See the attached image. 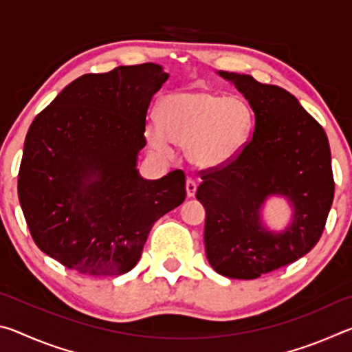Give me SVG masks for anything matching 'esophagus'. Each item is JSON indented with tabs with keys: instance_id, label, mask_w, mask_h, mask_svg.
<instances>
[{
	"instance_id": "obj_1",
	"label": "esophagus",
	"mask_w": 352,
	"mask_h": 352,
	"mask_svg": "<svg viewBox=\"0 0 352 352\" xmlns=\"http://www.w3.org/2000/svg\"><path fill=\"white\" fill-rule=\"evenodd\" d=\"M195 190H197V184H195L194 180H190V178H188V180H186V194H188V197H194Z\"/></svg>"
}]
</instances>
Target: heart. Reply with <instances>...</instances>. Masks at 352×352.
<instances>
[{
  "instance_id": "obj_1",
  "label": "heart",
  "mask_w": 352,
  "mask_h": 352,
  "mask_svg": "<svg viewBox=\"0 0 352 352\" xmlns=\"http://www.w3.org/2000/svg\"><path fill=\"white\" fill-rule=\"evenodd\" d=\"M160 122H147L146 140L162 158L174 155L172 142L184 144L186 157L200 169L230 164L247 147L254 126L252 105L239 94L208 90L168 94L158 107Z\"/></svg>"
}]
</instances>
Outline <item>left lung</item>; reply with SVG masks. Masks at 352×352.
Returning <instances> with one entry per match:
<instances>
[{"instance_id": "8db88e82", "label": "left lung", "mask_w": 352, "mask_h": 352, "mask_svg": "<svg viewBox=\"0 0 352 352\" xmlns=\"http://www.w3.org/2000/svg\"><path fill=\"white\" fill-rule=\"evenodd\" d=\"M217 74L252 105L254 130L234 162L204 172L195 197L206 211L205 248L212 269L226 278L254 279L317 245L333 200L331 148L323 127L294 94L248 74ZM272 197H284L292 208L281 232L261 220Z\"/></svg>"}]
</instances>
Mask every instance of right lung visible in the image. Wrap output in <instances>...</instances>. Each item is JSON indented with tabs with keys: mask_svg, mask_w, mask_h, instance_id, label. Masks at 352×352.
<instances>
[{
	"mask_svg": "<svg viewBox=\"0 0 352 352\" xmlns=\"http://www.w3.org/2000/svg\"><path fill=\"white\" fill-rule=\"evenodd\" d=\"M162 65L83 74L28 130L19 199L34 242L94 276L132 270L153 223L186 197L183 170L146 180L136 168Z\"/></svg>",
	"mask_w": 352,
	"mask_h": 352,
	"instance_id": "right-lung-1",
	"label": "right lung"
}]
</instances>
